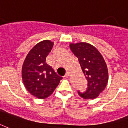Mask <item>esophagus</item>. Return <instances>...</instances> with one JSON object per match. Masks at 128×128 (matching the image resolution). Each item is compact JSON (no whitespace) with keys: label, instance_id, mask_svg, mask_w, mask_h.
<instances>
[{"label":"esophagus","instance_id":"obj_1","mask_svg":"<svg viewBox=\"0 0 128 128\" xmlns=\"http://www.w3.org/2000/svg\"><path fill=\"white\" fill-rule=\"evenodd\" d=\"M70 73H69V72H67V73H66V74H65V78H69V77H70Z\"/></svg>","mask_w":128,"mask_h":128}]
</instances>
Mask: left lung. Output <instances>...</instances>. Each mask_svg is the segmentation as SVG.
Returning <instances> with one entry per match:
<instances>
[{"mask_svg":"<svg viewBox=\"0 0 128 128\" xmlns=\"http://www.w3.org/2000/svg\"><path fill=\"white\" fill-rule=\"evenodd\" d=\"M70 48L80 65L84 75L88 81L85 92L79 96L85 100L97 98L105 89L108 81V71L104 58L98 50L86 42L71 43Z\"/></svg>","mask_w":128,"mask_h":128,"instance_id":"left-lung-1","label":"left lung"}]
</instances>
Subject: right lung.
Wrapping results in <instances>:
<instances>
[{
	"label": "right lung",
	"instance_id": "right-lung-1",
	"mask_svg": "<svg viewBox=\"0 0 128 128\" xmlns=\"http://www.w3.org/2000/svg\"><path fill=\"white\" fill-rule=\"evenodd\" d=\"M53 45L50 40L37 44L28 53L22 65L23 84L27 91L38 99L44 100L52 95L62 79L46 63Z\"/></svg>",
	"mask_w": 128,
	"mask_h": 128
}]
</instances>
